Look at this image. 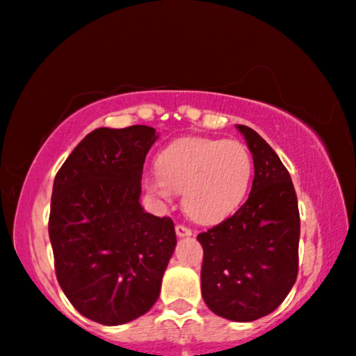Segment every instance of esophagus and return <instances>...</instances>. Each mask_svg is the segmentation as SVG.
I'll return each instance as SVG.
<instances>
[{"instance_id": "1", "label": "esophagus", "mask_w": 356, "mask_h": 356, "mask_svg": "<svg viewBox=\"0 0 356 356\" xmlns=\"http://www.w3.org/2000/svg\"><path fill=\"white\" fill-rule=\"evenodd\" d=\"M175 234L179 238H186V236H192V229L186 225H175Z\"/></svg>"}]
</instances>
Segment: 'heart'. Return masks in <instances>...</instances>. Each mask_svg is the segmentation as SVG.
I'll list each match as a JSON object with an SVG mask.
<instances>
[{"label":"heart","instance_id":"1","mask_svg":"<svg viewBox=\"0 0 356 356\" xmlns=\"http://www.w3.org/2000/svg\"><path fill=\"white\" fill-rule=\"evenodd\" d=\"M158 172L145 181L148 192L172 200L184 192V208L193 220L218 222L238 210L252 179V156L236 140L187 136L169 143L156 158Z\"/></svg>","mask_w":356,"mask_h":356}]
</instances>
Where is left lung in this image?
I'll return each mask as SVG.
<instances>
[{"mask_svg":"<svg viewBox=\"0 0 356 356\" xmlns=\"http://www.w3.org/2000/svg\"><path fill=\"white\" fill-rule=\"evenodd\" d=\"M254 159L249 198L200 233L202 296L215 314L250 322L285 300L298 277L300 210L290 172L257 131L238 125Z\"/></svg>","mask_w":356,"mask_h":356,"instance_id":"obj_1","label":"left lung"}]
</instances>
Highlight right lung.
Instances as JSON below:
<instances>
[{
  "mask_svg": "<svg viewBox=\"0 0 356 356\" xmlns=\"http://www.w3.org/2000/svg\"><path fill=\"white\" fill-rule=\"evenodd\" d=\"M153 127L96 129L55 175L49 236L55 273L71 305L102 325L148 312L174 252L169 216L140 205Z\"/></svg>",
  "mask_w": 356,
  "mask_h": 356,
  "instance_id": "right-lung-1",
  "label": "right lung"
}]
</instances>
